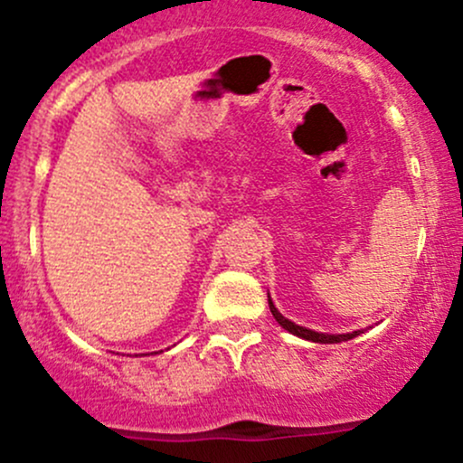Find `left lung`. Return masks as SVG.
Listing matches in <instances>:
<instances>
[{"mask_svg": "<svg viewBox=\"0 0 463 463\" xmlns=\"http://www.w3.org/2000/svg\"><path fill=\"white\" fill-rule=\"evenodd\" d=\"M269 307H270V314H273V318L279 322V326H284L287 331H291V334L300 335V338H305V340H314V343H343V340H352V338H356L358 334H361V331H352V334H340V335L318 334V331L305 329V326H300V325H296V322L284 318V316L279 314L278 309H275V305L270 302V298H269Z\"/></svg>", "mask_w": 463, "mask_h": 463, "instance_id": "left-lung-1", "label": "left lung"}]
</instances>
